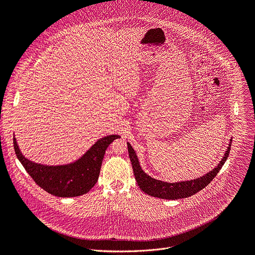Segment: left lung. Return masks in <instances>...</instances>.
I'll use <instances>...</instances> for the list:
<instances>
[{"mask_svg":"<svg viewBox=\"0 0 255 255\" xmlns=\"http://www.w3.org/2000/svg\"><path fill=\"white\" fill-rule=\"evenodd\" d=\"M231 141V140H230ZM128 146V152H129V157L132 164V169H133V173L135 176V180L137 181L138 186L141 189L143 193H146L150 196L157 197L161 199H168V200H176V199H181V198H187L190 196H193L194 194L198 193L207 186L212 180L215 178L216 175L219 173L221 168L223 167L225 163L229 152L231 142L229 143V147L224 154V157L221 159L220 163L217 167L210 171L209 173L205 174L204 176L200 177V178H197L194 180L189 181H181V182H175V183H168L164 181L156 180L152 178V177L148 176L145 172H143L140 168L138 163V159L134 150L132 149L131 145L127 142Z\"/></svg>","mask_w":255,"mask_h":255,"instance_id":"left-lung-1","label":"left lung"}]
</instances>
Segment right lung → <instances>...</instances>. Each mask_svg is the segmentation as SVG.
Returning <instances> with one entry per match:
<instances>
[{"label":"right lung","instance_id":"add662e5","mask_svg":"<svg viewBox=\"0 0 255 255\" xmlns=\"http://www.w3.org/2000/svg\"><path fill=\"white\" fill-rule=\"evenodd\" d=\"M118 137L114 134L99 139L79 160L57 167L38 164L25 158L14 137L13 146L18 160L38 186L51 195L66 198L86 194L96 184L105 151Z\"/></svg>","mask_w":255,"mask_h":255}]
</instances>
